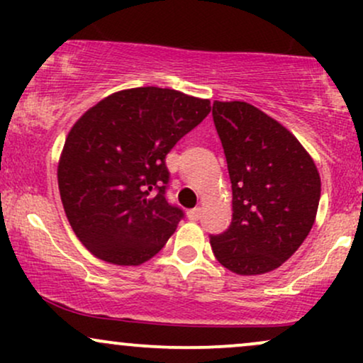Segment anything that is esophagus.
<instances>
[{
	"label": "esophagus",
	"instance_id": "34e87169",
	"mask_svg": "<svg viewBox=\"0 0 363 363\" xmlns=\"http://www.w3.org/2000/svg\"><path fill=\"white\" fill-rule=\"evenodd\" d=\"M187 216H189V220H199V216H201V208H193V210L187 211Z\"/></svg>",
	"mask_w": 363,
	"mask_h": 363
}]
</instances>
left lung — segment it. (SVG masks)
Segmentation results:
<instances>
[{"label": "left lung", "mask_w": 363, "mask_h": 363, "mask_svg": "<svg viewBox=\"0 0 363 363\" xmlns=\"http://www.w3.org/2000/svg\"><path fill=\"white\" fill-rule=\"evenodd\" d=\"M232 182V223L210 244L237 274L277 269L301 247L318 213L320 177L301 141L247 102H213Z\"/></svg>", "instance_id": "left-lung-1"}]
</instances>
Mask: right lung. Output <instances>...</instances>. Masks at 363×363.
Wrapping results in <instances>:
<instances>
[{
  "instance_id": "right-lung-1",
  "label": "right lung",
  "mask_w": 363,
  "mask_h": 363,
  "mask_svg": "<svg viewBox=\"0 0 363 363\" xmlns=\"http://www.w3.org/2000/svg\"><path fill=\"white\" fill-rule=\"evenodd\" d=\"M210 101L158 86L121 90L74 123L57 165L65 213L99 259L138 266L184 216L167 201L165 157L210 112Z\"/></svg>"
}]
</instances>
